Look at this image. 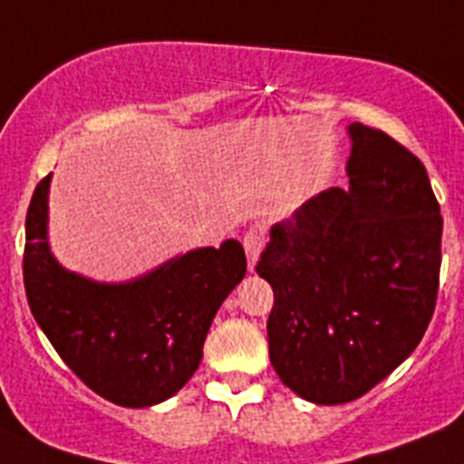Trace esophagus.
Here are the masks:
<instances>
[{
  "label": "esophagus",
  "mask_w": 464,
  "mask_h": 464,
  "mask_svg": "<svg viewBox=\"0 0 464 464\" xmlns=\"http://www.w3.org/2000/svg\"><path fill=\"white\" fill-rule=\"evenodd\" d=\"M262 243H264L262 233L256 231V228H250V231L243 236V247H245V255H247V266H250V271H255L259 252H262Z\"/></svg>",
  "instance_id": "obj_1"
}]
</instances>
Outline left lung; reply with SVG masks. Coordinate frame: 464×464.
Segmentation results:
<instances>
[{
	"label": "left lung",
	"mask_w": 464,
	"mask_h": 464,
	"mask_svg": "<svg viewBox=\"0 0 464 464\" xmlns=\"http://www.w3.org/2000/svg\"><path fill=\"white\" fill-rule=\"evenodd\" d=\"M349 184L271 228L256 274L274 287L268 356L285 387L337 406L368 394L420 344L439 295L443 219L427 169L353 122Z\"/></svg>",
	"instance_id": "left-lung-1"
}]
</instances>
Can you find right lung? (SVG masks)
<instances>
[{"instance_id": "obj_1", "label": "right lung", "mask_w": 464, "mask_h": 464, "mask_svg": "<svg viewBox=\"0 0 464 464\" xmlns=\"http://www.w3.org/2000/svg\"><path fill=\"white\" fill-rule=\"evenodd\" d=\"M49 177L25 217L23 283L34 321L92 392L127 408L177 394L198 371L212 318L247 268L243 245L226 240L179 256L124 285L65 271L46 245Z\"/></svg>"}]
</instances>
